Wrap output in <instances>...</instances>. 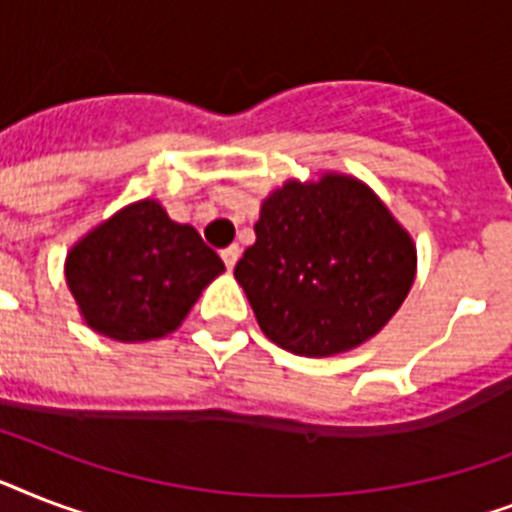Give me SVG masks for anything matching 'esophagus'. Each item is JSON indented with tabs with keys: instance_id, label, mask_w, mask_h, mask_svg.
I'll return each instance as SVG.
<instances>
[{
	"instance_id": "esophagus-1",
	"label": "esophagus",
	"mask_w": 512,
	"mask_h": 512,
	"mask_svg": "<svg viewBox=\"0 0 512 512\" xmlns=\"http://www.w3.org/2000/svg\"><path fill=\"white\" fill-rule=\"evenodd\" d=\"M239 255H241V249L236 247V244H231V247H225L223 252H220V257H223V263H225V268H228V271H231L233 265H236Z\"/></svg>"
}]
</instances>
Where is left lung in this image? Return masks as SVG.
<instances>
[{
    "label": "left lung",
    "mask_w": 512,
    "mask_h": 512,
    "mask_svg": "<svg viewBox=\"0 0 512 512\" xmlns=\"http://www.w3.org/2000/svg\"><path fill=\"white\" fill-rule=\"evenodd\" d=\"M233 268L268 340L335 356L374 337L414 281V244L364 183L324 175L271 193Z\"/></svg>",
    "instance_id": "8db88e82"
}]
</instances>
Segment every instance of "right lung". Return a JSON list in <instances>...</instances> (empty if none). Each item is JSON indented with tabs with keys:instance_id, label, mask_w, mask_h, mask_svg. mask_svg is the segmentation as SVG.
I'll return each instance as SVG.
<instances>
[{
	"instance_id": "right-lung-1",
	"label": "right lung",
	"mask_w": 512,
	"mask_h": 512,
	"mask_svg": "<svg viewBox=\"0 0 512 512\" xmlns=\"http://www.w3.org/2000/svg\"><path fill=\"white\" fill-rule=\"evenodd\" d=\"M225 271L196 228L146 199L84 236L66 260V281L95 332L119 342L175 332L201 289Z\"/></svg>"
}]
</instances>
